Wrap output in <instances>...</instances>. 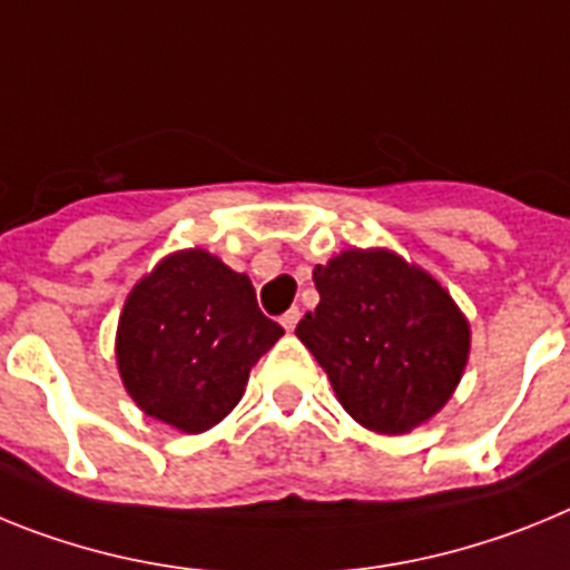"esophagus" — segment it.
<instances>
[{
    "instance_id": "34e87169",
    "label": "esophagus",
    "mask_w": 570,
    "mask_h": 570,
    "mask_svg": "<svg viewBox=\"0 0 570 570\" xmlns=\"http://www.w3.org/2000/svg\"><path fill=\"white\" fill-rule=\"evenodd\" d=\"M298 321H301V309L298 306H292V309H286L284 315H281V324H284V330H295V326H298Z\"/></svg>"
}]
</instances>
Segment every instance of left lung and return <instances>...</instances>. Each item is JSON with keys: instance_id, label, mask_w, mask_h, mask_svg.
<instances>
[{"instance_id": "1", "label": "left lung", "mask_w": 570, "mask_h": 570, "mask_svg": "<svg viewBox=\"0 0 570 570\" xmlns=\"http://www.w3.org/2000/svg\"><path fill=\"white\" fill-rule=\"evenodd\" d=\"M321 304L298 335L338 402L375 433H407L439 413L468 364L470 326L428 272L387 249L315 266Z\"/></svg>"}]
</instances>
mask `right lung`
I'll use <instances>...</instances> for the list:
<instances>
[{"mask_svg":"<svg viewBox=\"0 0 570 570\" xmlns=\"http://www.w3.org/2000/svg\"><path fill=\"white\" fill-rule=\"evenodd\" d=\"M284 335L246 275L209 252L166 257L131 289L117 330V364L140 410L203 433L232 413L255 361Z\"/></svg>","mask_w":570,"mask_h":570,"instance_id":"obj_1","label":"right lung"}]
</instances>
